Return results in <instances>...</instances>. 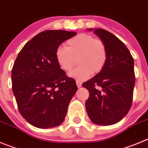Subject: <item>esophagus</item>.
Returning <instances> with one entry per match:
<instances>
[{
    "label": "esophagus",
    "instance_id": "1",
    "mask_svg": "<svg viewBox=\"0 0 148 148\" xmlns=\"http://www.w3.org/2000/svg\"><path fill=\"white\" fill-rule=\"evenodd\" d=\"M76 84H77V87H82V82H80V81L77 80L76 81Z\"/></svg>",
    "mask_w": 148,
    "mask_h": 148
}]
</instances>
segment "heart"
<instances>
[{"mask_svg": "<svg viewBox=\"0 0 148 148\" xmlns=\"http://www.w3.org/2000/svg\"><path fill=\"white\" fill-rule=\"evenodd\" d=\"M57 62L63 70L70 72L79 66L70 75L78 80H84L92 73L103 70L108 60V49L104 41L93 35L81 33L69 39L66 47L61 46L56 51Z\"/></svg>", "mask_w": 148, "mask_h": 148, "instance_id": "heart-1", "label": "heart"}]
</instances>
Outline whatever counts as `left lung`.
I'll return each instance as SVG.
<instances>
[{"label": "left lung", "mask_w": 148, "mask_h": 148, "mask_svg": "<svg viewBox=\"0 0 148 148\" xmlns=\"http://www.w3.org/2000/svg\"><path fill=\"white\" fill-rule=\"evenodd\" d=\"M94 33L105 44L108 60L100 73L82 84L90 93L86 110L94 124L114 125L131 108L136 82L134 61L129 49L116 35L103 29H96Z\"/></svg>", "instance_id": "1"}]
</instances>
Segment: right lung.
<instances>
[{
    "label": "right lung",
    "mask_w": 148,
    "mask_h": 148,
    "mask_svg": "<svg viewBox=\"0 0 148 148\" xmlns=\"http://www.w3.org/2000/svg\"><path fill=\"white\" fill-rule=\"evenodd\" d=\"M75 35L65 30L40 32L24 45L14 63L12 84L18 110L36 127L61 125L78 90L56 57L61 43Z\"/></svg>",
    "instance_id": "1"
}]
</instances>
